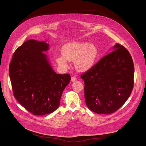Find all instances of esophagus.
<instances>
[{"label":"esophagus","mask_w":146,"mask_h":146,"mask_svg":"<svg viewBox=\"0 0 146 146\" xmlns=\"http://www.w3.org/2000/svg\"><path fill=\"white\" fill-rule=\"evenodd\" d=\"M76 80H77V78H76V76H72V78H71V81L72 82H75Z\"/></svg>","instance_id":"obj_1"}]
</instances>
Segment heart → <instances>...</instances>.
<instances>
[{
    "instance_id": "obj_1",
    "label": "heart",
    "mask_w": 146,
    "mask_h": 146,
    "mask_svg": "<svg viewBox=\"0 0 146 146\" xmlns=\"http://www.w3.org/2000/svg\"><path fill=\"white\" fill-rule=\"evenodd\" d=\"M97 49L92 44L72 42L63 46L62 55H56L55 60L62 69L69 68L68 61H74L76 69L81 72L86 71L93 66L97 56Z\"/></svg>"
}]
</instances>
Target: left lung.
Returning <instances> with one entry per match:
<instances>
[{
  "mask_svg": "<svg viewBox=\"0 0 146 146\" xmlns=\"http://www.w3.org/2000/svg\"><path fill=\"white\" fill-rule=\"evenodd\" d=\"M113 50L82 74L88 108L98 114L116 112L129 97L134 85V64L127 49L116 44Z\"/></svg>",
  "mask_w": 146,
  "mask_h": 146,
  "instance_id": "8db88e82",
  "label": "left lung"
}]
</instances>
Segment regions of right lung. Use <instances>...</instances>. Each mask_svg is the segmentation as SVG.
Instances as JSON below:
<instances>
[{
	"label": "right lung",
	"mask_w": 146,
	"mask_h": 146,
	"mask_svg": "<svg viewBox=\"0 0 146 146\" xmlns=\"http://www.w3.org/2000/svg\"><path fill=\"white\" fill-rule=\"evenodd\" d=\"M48 49L49 45L45 42L26 41L16 50L9 65L13 94L34 115L54 112L71 79L69 74H59L52 70L43 52Z\"/></svg>",
	"instance_id": "right-lung-1"
}]
</instances>
